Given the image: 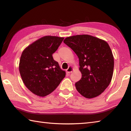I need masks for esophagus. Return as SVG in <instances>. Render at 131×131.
<instances>
[{
    "label": "esophagus",
    "mask_w": 131,
    "mask_h": 131,
    "mask_svg": "<svg viewBox=\"0 0 131 131\" xmlns=\"http://www.w3.org/2000/svg\"><path fill=\"white\" fill-rule=\"evenodd\" d=\"M73 70H74V68L72 67L71 66H69L68 69H67V70H66V72H67L68 74H70V73H71L72 71H73Z\"/></svg>",
    "instance_id": "1"
}]
</instances>
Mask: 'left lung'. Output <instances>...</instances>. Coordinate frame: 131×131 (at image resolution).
<instances>
[{
  "mask_svg": "<svg viewBox=\"0 0 131 131\" xmlns=\"http://www.w3.org/2000/svg\"><path fill=\"white\" fill-rule=\"evenodd\" d=\"M63 42L79 58L82 76L75 83L77 90L87 99L99 96L110 84L113 74L114 61L108 43L89 35L71 36Z\"/></svg>",
  "mask_w": 131,
  "mask_h": 131,
  "instance_id": "8db88e82",
  "label": "left lung"
}]
</instances>
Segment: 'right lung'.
Segmentation results:
<instances>
[{
    "instance_id": "1",
    "label": "right lung",
    "mask_w": 131,
    "mask_h": 131,
    "mask_svg": "<svg viewBox=\"0 0 131 131\" xmlns=\"http://www.w3.org/2000/svg\"><path fill=\"white\" fill-rule=\"evenodd\" d=\"M63 38L45 36L24 50L19 71L26 87L36 95L44 97L52 93L66 73L61 70L52 54L57 51Z\"/></svg>"
}]
</instances>
